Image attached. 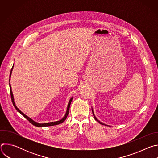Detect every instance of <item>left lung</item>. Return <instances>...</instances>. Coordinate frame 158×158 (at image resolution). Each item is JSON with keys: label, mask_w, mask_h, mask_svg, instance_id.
I'll return each mask as SVG.
<instances>
[{"label": "left lung", "mask_w": 158, "mask_h": 158, "mask_svg": "<svg viewBox=\"0 0 158 158\" xmlns=\"http://www.w3.org/2000/svg\"><path fill=\"white\" fill-rule=\"evenodd\" d=\"M93 116H94V119H96V121H98V122H99V123H100V124H102V123H101V122H100V121H98V119H96V117H95V116H94V112H93Z\"/></svg>", "instance_id": "8db88e82"}]
</instances>
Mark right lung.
<instances>
[{
    "instance_id": "obj_1",
    "label": "right lung",
    "mask_w": 158,
    "mask_h": 158,
    "mask_svg": "<svg viewBox=\"0 0 158 158\" xmlns=\"http://www.w3.org/2000/svg\"><path fill=\"white\" fill-rule=\"evenodd\" d=\"M13 67H14V65L12 67L11 69V71H10V75H11V73H12V69H13ZM9 85H10V96H11V100H12V102L13 103V105L15 107V109L19 112V113H20L22 116H23L25 118H26L32 124H33L34 126H37V127H44V126H54V125H57V124H61L67 118V116H68V114H69V108H70V105H71V101L73 100V98H71L69 102V104H68V106H67V111H66V113L65 114V116L61 119V120H59L58 121H56V122H52V123H44V124H40V123H37L35 121H34L33 120H32L31 118H29L28 116H27L26 114H24L23 112H21L17 107V106H15V104L14 102V97H13V94H12V90H11V86H10V84L9 83Z\"/></svg>"
}]
</instances>
